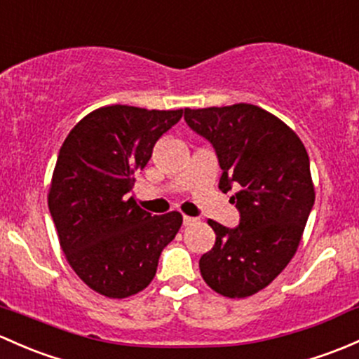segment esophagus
Masks as SVG:
<instances>
[{
  "label": "esophagus",
  "mask_w": 359,
  "mask_h": 359,
  "mask_svg": "<svg viewBox=\"0 0 359 359\" xmlns=\"http://www.w3.org/2000/svg\"><path fill=\"white\" fill-rule=\"evenodd\" d=\"M196 222H198V218H194V217H184L182 218V224L186 225V227H189V225L196 224Z\"/></svg>",
  "instance_id": "obj_1"
}]
</instances>
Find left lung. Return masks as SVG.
I'll return each instance as SVG.
<instances>
[{
    "mask_svg": "<svg viewBox=\"0 0 359 359\" xmlns=\"http://www.w3.org/2000/svg\"><path fill=\"white\" fill-rule=\"evenodd\" d=\"M184 120L213 146L239 225L208 224L215 246L199 259L203 278L225 297L265 289L287 266L315 205L309 158L282 120L255 104L184 110Z\"/></svg>",
    "mask_w": 359,
    "mask_h": 359,
    "instance_id": "obj_1",
    "label": "left lung"
}]
</instances>
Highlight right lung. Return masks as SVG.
Masks as SVG:
<instances>
[{
	"label": "right lung",
	"instance_id": "1",
	"mask_svg": "<svg viewBox=\"0 0 359 359\" xmlns=\"http://www.w3.org/2000/svg\"><path fill=\"white\" fill-rule=\"evenodd\" d=\"M184 110L113 104L89 113L60 148L48 206L60 246L96 292L122 299L146 289L182 215H151L129 192L154 144Z\"/></svg>",
	"mask_w": 359,
	"mask_h": 359
}]
</instances>
